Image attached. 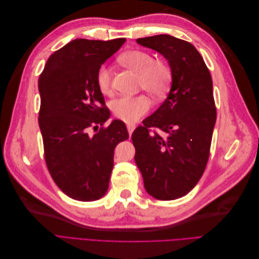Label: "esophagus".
Here are the masks:
<instances>
[{
  "instance_id": "34e87169",
  "label": "esophagus",
  "mask_w": 259,
  "mask_h": 259,
  "mask_svg": "<svg viewBox=\"0 0 259 259\" xmlns=\"http://www.w3.org/2000/svg\"><path fill=\"white\" fill-rule=\"evenodd\" d=\"M135 128H136V125L135 124H127V131H128L130 136L132 135V133L134 132Z\"/></svg>"
}]
</instances>
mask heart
<instances>
[{
  "instance_id": "heart-1",
  "label": "heart",
  "mask_w": 259,
  "mask_h": 259,
  "mask_svg": "<svg viewBox=\"0 0 259 259\" xmlns=\"http://www.w3.org/2000/svg\"><path fill=\"white\" fill-rule=\"evenodd\" d=\"M120 60L124 66L139 74V85L154 96H163L171 82V70L165 61L153 59L151 54L145 51H130L123 54ZM97 85L101 93L111 91L110 68L103 65L97 72ZM151 107L146 96H122L114 100L112 110L116 117L126 123H134L145 115Z\"/></svg>"
}]
</instances>
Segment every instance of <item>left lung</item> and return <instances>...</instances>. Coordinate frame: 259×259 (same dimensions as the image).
Listing matches in <instances>:
<instances>
[{"label": "left lung", "mask_w": 259, "mask_h": 259, "mask_svg": "<svg viewBox=\"0 0 259 259\" xmlns=\"http://www.w3.org/2000/svg\"><path fill=\"white\" fill-rule=\"evenodd\" d=\"M136 42L167 60L171 85L158 110L133 133L135 162L149 194L175 200L191 191L204 173L216 122L213 82L191 43L168 34ZM150 127L161 129L163 137L150 133Z\"/></svg>", "instance_id": "obj_1"}]
</instances>
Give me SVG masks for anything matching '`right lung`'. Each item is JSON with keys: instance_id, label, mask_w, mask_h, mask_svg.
<instances>
[{"instance_id": "right-lung-1", "label": "right lung", "mask_w": 259, "mask_h": 259, "mask_svg": "<svg viewBox=\"0 0 259 259\" xmlns=\"http://www.w3.org/2000/svg\"><path fill=\"white\" fill-rule=\"evenodd\" d=\"M126 38H75L52 54L38 79V125L46 165L59 189L77 201L103 198L109 187L116 145L128 138L126 125L110 117L96 76Z\"/></svg>"}]
</instances>
